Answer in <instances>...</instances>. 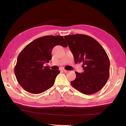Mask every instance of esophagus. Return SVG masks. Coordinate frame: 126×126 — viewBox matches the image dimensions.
Instances as JSON below:
<instances>
[{
  "label": "esophagus",
  "instance_id": "obj_1",
  "mask_svg": "<svg viewBox=\"0 0 126 126\" xmlns=\"http://www.w3.org/2000/svg\"><path fill=\"white\" fill-rule=\"evenodd\" d=\"M60 70H61V71L64 72V73H67V72H68V70H65V69H64L63 68H61Z\"/></svg>",
  "mask_w": 126,
  "mask_h": 126
}]
</instances>
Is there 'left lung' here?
Returning <instances> with one entry per match:
<instances>
[{
	"instance_id": "8db88e82",
	"label": "left lung",
	"mask_w": 126,
	"mask_h": 126,
	"mask_svg": "<svg viewBox=\"0 0 126 126\" xmlns=\"http://www.w3.org/2000/svg\"><path fill=\"white\" fill-rule=\"evenodd\" d=\"M74 57L75 62L82 63L83 73L75 72L71 82L74 88L87 95L93 94L102 88L109 77L110 61L99 43L89 36L76 34L64 36Z\"/></svg>"
}]
</instances>
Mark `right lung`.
<instances>
[{"mask_svg":"<svg viewBox=\"0 0 126 126\" xmlns=\"http://www.w3.org/2000/svg\"><path fill=\"white\" fill-rule=\"evenodd\" d=\"M56 45L67 47L62 36H45L37 38L24 48L19 54L14 69L19 84L31 94L44 92L54 84L60 70L44 66L51 60L52 50Z\"/></svg>","mask_w":126,"mask_h":126,"instance_id":"right-lung-1","label":"right lung"}]
</instances>
